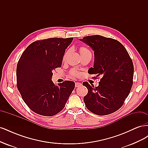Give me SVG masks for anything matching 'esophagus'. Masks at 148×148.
Here are the masks:
<instances>
[{"label":"esophagus","instance_id":"esophagus-1","mask_svg":"<svg viewBox=\"0 0 148 148\" xmlns=\"http://www.w3.org/2000/svg\"><path fill=\"white\" fill-rule=\"evenodd\" d=\"M81 85H82V83H78V82L75 83V87H79L81 86Z\"/></svg>","mask_w":148,"mask_h":148}]
</instances>
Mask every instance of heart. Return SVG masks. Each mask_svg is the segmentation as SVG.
Instances as JSON below:
<instances>
[{"instance_id":"heart-1","label":"heart","mask_w":148,"mask_h":148,"mask_svg":"<svg viewBox=\"0 0 148 148\" xmlns=\"http://www.w3.org/2000/svg\"><path fill=\"white\" fill-rule=\"evenodd\" d=\"M79 51H80V53H82V52L89 51H88V49H86V47H80V49H79ZM67 53H68V52H66L65 53L64 56V60H65V59H66V56H67ZM70 73H71V75L73 76V77H78V76L79 75V73L78 72V71L75 70H71Z\"/></svg>"}]
</instances>
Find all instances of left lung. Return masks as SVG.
I'll list each match as a JSON object with an SVG mask.
<instances>
[{
  "label": "left lung",
  "mask_w": 148,
  "mask_h": 148,
  "mask_svg": "<svg viewBox=\"0 0 148 148\" xmlns=\"http://www.w3.org/2000/svg\"><path fill=\"white\" fill-rule=\"evenodd\" d=\"M80 41L95 51V63L89 73L96 75L95 78L101 77L97 87L83 83L88 91L83 98L85 106L96 115L110 114L123 106L130 92L134 73L132 60L117 40L92 35Z\"/></svg>",
  "instance_id": "obj_1"
}]
</instances>
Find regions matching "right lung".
<instances>
[{"instance_id": "obj_1", "label": "right lung", "mask_w": 148, "mask_h": 148, "mask_svg": "<svg viewBox=\"0 0 148 148\" xmlns=\"http://www.w3.org/2000/svg\"><path fill=\"white\" fill-rule=\"evenodd\" d=\"M73 38L38 40L26 47L18 62L16 86L22 99L34 112L55 115L64 108L75 88L65 81L56 86L52 71L60 67L65 49Z\"/></svg>"}]
</instances>
